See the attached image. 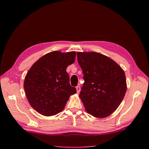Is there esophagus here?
<instances>
[{
	"instance_id": "obj_1",
	"label": "esophagus",
	"mask_w": 149,
	"mask_h": 149,
	"mask_svg": "<svg viewBox=\"0 0 149 149\" xmlns=\"http://www.w3.org/2000/svg\"><path fill=\"white\" fill-rule=\"evenodd\" d=\"M76 92H77V93H79L81 89H80V87L79 86H76Z\"/></svg>"
}]
</instances>
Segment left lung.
Listing matches in <instances>:
<instances>
[{
    "instance_id": "left-lung-1",
    "label": "left lung",
    "mask_w": 149,
    "mask_h": 149,
    "mask_svg": "<svg viewBox=\"0 0 149 149\" xmlns=\"http://www.w3.org/2000/svg\"><path fill=\"white\" fill-rule=\"evenodd\" d=\"M84 83L79 94L85 109L97 118H104L117 109L127 91L123 68L97 52H77Z\"/></svg>"
}]
</instances>
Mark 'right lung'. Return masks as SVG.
Segmentation results:
<instances>
[{
  "instance_id": "right-lung-1",
  "label": "right lung",
  "mask_w": 149,
  "mask_h": 149,
  "mask_svg": "<svg viewBox=\"0 0 149 149\" xmlns=\"http://www.w3.org/2000/svg\"><path fill=\"white\" fill-rule=\"evenodd\" d=\"M75 58V52L54 51L40 58L27 72L24 84L25 95L39 114H57L64 109L70 96L76 93L66 72Z\"/></svg>"
}]
</instances>
